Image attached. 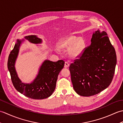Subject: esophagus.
Returning a JSON list of instances; mask_svg holds the SVG:
<instances>
[{"label": "esophagus", "mask_w": 123, "mask_h": 123, "mask_svg": "<svg viewBox=\"0 0 123 123\" xmlns=\"http://www.w3.org/2000/svg\"><path fill=\"white\" fill-rule=\"evenodd\" d=\"M64 68H68L69 67V63L68 62H66L64 63Z\"/></svg>", "instance_id": "obj_1"}]
</instances>
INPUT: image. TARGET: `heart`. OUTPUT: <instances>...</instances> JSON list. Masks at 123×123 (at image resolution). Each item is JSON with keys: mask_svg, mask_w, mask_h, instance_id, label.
Listing matches in <instances>:
<instances>
[{"mask_svg": "<svg viewBox=\"0 0 123 123\" xmlns=\"http://www.w3.org/2000/svg\"><path fill=\"white\" fill-rule=\"evenodd\" d=\"M85 45L86 43L83 39L74 36L64 38L60 43V48L62 49H68L71 48L70 49L69 54L74 57L79 56L82 53Z\"/></svg>", "mask_w": 123, "mask_h": 123, "instance_id": "1", "label": "heart"}]
</instances>
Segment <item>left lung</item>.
<instances>
[{
  "mask_svg": "<svg viewBox=\"0 0 123 123\" xmlns=\"http://www.w3.org/2000/svg\"><path fill=\"white\" fill-rule=\"evenodd\" d=\"M91 43L69 67L74 90L78 95H97L110 85L117 62L116 54L106 32L96 31Z\"/></svg>",
  "mask_w": 123,
  "mask_h": 123,
  "instance_id": "1",
  "label": "left lung"
}]
</instances>
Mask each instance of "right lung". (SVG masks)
Listing matches in <instances>:
<instances>
[{
	"label": "right lung",
	"instance_id": "1",
	"mask_svg": "<svg viewBox=\"0 0 123 123\" xmlns=\"http://www.w3.org/2000/svg\"><path fill=\"white\" fill-rule=\"evenodd\" d=\"M25 38L33 43L42 42L41 39L35 35L27 36ZM21 42L22 41L17 40L8 59V69L12 84L18 92L30 98L43 99L48 98L55 89L57 77L63 68L64 61L61 60L56 62L45 60L41 66L36 79L31 84H25L18 78L14 66Z\"/></svg>",
	"mask_w": 123,
	"mask_h": 123
}]
</instances>
